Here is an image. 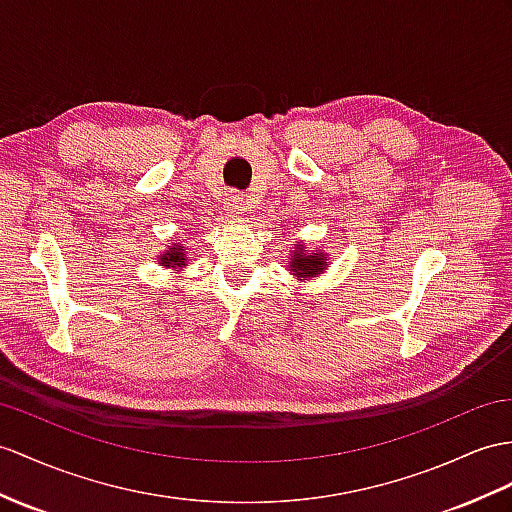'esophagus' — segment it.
Returning a JSON list of instances; mask_svg holds the SVG:
<instances>
[{"mask_svg": "<svg viewBox=\"0 0 512 512\" xmlns=\"http://www.w3.org/2000/svg\"><path fill=\"white\" fill-rule=\"evenodd\" d=\"M228 208H230V213H232V215H241L243 210L247 208V206H245V199H243V195H230V199H228Z\"/></svg>", "mask_w": 512, "mask_h": 512, "instance_id": "esophagus-1", "label": "esophagus"}]
</instances>
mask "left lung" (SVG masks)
Listing matches in <instances>:
<instances>
[{"label":"left lung","mask_w":512,"mask_h":512,"mask_svg":"<svg viewBox=\"0 0 512 512\" xmlns=\"http://www.w3.org/2000/svg\"><path fill=\"white\" fill-rule=\"evenodd\" d=\"M326 267V256L321 252L319 254H310L304 247H295L293 258H291V269L297 273V276H315L317 271Z\"/></svg>","instance_id":"obj_1"}]
</instances>
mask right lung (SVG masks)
I'll return each instance as SVG.
<instances>
[{
	"instance_id": "1",
	"label": "right lung",
	"mask_w": 512,
	"mask_h": 512,
	"mask_svg": "<svg viewBox=\"0 0 512 512\" xmlns=\"http://www.w3.org/2000/svg\"><path fill=\"white\" fill-rule=\"evenodd\" d=\"M184 263H186V254L182 252V247H180V245H173V247H169V252L160 256V265H165V267L178 269V267H182Z\"/></svg>"
}]
</instances>
